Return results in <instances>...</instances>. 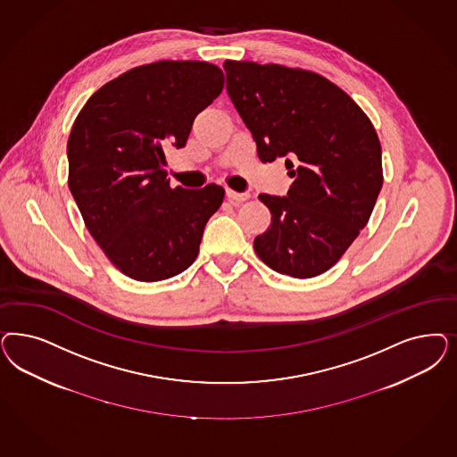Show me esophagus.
<instances>
[{"mask_svg": "<svg viewBox=\"0 0 457 457\" xmlns=\"http://www.w3.org/2000/svg\"><path fill=\"white\" fill-rule=\"evenodd\" d=\"M227 198H228V202H230L232 205H238V204H244L245 200H249L251 195H249V193H238L234 192V190H227Z\"/></svg>", "mask_w": 457, "mask_h": 457, "instance_id": "1", "label": "esophagus"}]
</instances>
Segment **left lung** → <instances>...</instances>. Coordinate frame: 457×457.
I'll return each instance as SVG.
<instances>
[{
	"instance_id": "1",
	"label": "left lung",
	"mask_w": 457,
	"mask_h": 457,
	"mask_svg": "<svg viewBox=\"0 0 457 457\" xmlns=\"http://www.w3.org/2000/svg\"><path fill=\"white\" fill-rule=\"evenodd\" d=\"M227 92L262 162L286 158L287 196L262 193L272 223L255 237L261 261L308 279L326 272L369 223L382 190V147L361 107L323 75L225 60Z\"/></svg>"
}]
</instances>
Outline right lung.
Listing matches in <instances>:
<instances>
[{
	"label": "right lung",
	"instance_id": "1",
	"mask_svg": "<svg viewBox=\"0 0 457 457\" xmlns=\"http://www.w3.org/2000/svg\"><path fill=\"white\" fill-rule=\"evenodd\" d=\"M220 67L160 60L90 96L67 143L69 188L90 236L124 276L170 279L195 262L225 190L171 188L164 149L183 147L196 114L220 96Z\"/></svg>",
	"mask_w": 457,
	"mask_h": 457
}]
</instances>
